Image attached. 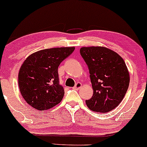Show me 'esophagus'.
Returning <instances> with one entry per match:
<instances>
[{"label":"esophagus","mask_w":147,"mask_h":147,"mask_svg":"<svg viewBox=\"0 0 147 147\" xmlns=\"http://www.w3.org/2000/svg\"><path fill=\"white\" fill-rule=\"evenodd\" d=\"M81 87H82V83H80V82H78V83H76L75 87H74V89H75V90H79V89L81 88Z\"/></svg>","instance_id":"34e87169"}]
</instances>
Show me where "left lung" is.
Here are the masks:
<instances>
[{
	"mask_svg": "<svg viewBox=\"0 0 147 147\" xmlns=\"http://www.w3.org/2000/svg\"><path fill=\"white\" fill-rule=\"evenodd\" d=\"M80 53L90 74L94 90L92 98L85 100L94 112L107 113L121 103L129 87V74L123 59L105 47H83Z\"/></svg>",
	"mask_w": 147,
	"mask_h": 147,
	"instance_id": "1",
	"label": "left lung"
}]
</instances>
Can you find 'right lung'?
<instances>
[{
	"label": "right lung",
	"mask_w": 147,
	"mask_h": 147,
	"mask_svg": "<svg viewBox=\"0 0 147 147\" xmlns=\"http://www.w3.org/2000/svg\"><path fill=\"white\" fill-rule=\"evenodd\" d=\"M75 47L40 50L24 60L18 75V85L26 102L38 111H46L62 101L64 90L59 84L57 69Z\"/></svg>",
	"instance_id": "right-lung-1"
}]
</instances>
